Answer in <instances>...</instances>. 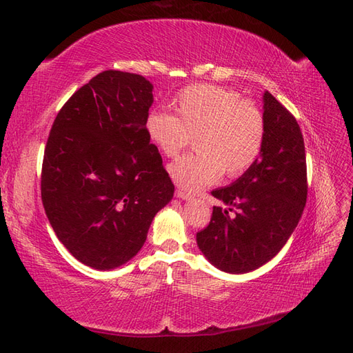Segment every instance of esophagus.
<instances>
[{
  "label": "esophagus",
  "instance_id": "34e87169",
  "mask_svg": "<svg viewBox=\"0 0 353 353\" xmlns=\"http://www.w3.org/2000/svg\"><path fill=\"white\" fill-rule=\"evenodd\" d=\"M175 196H176V197H179V199H184V201H190V199H193V194H192V193H188V192H185V190H183V188H178V190L175 192Z\"/></svg>",
  "mask_w": 353,
  "mask_h": 353
}]
</instances>
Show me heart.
<instances>
[{
	"instance_id": "heart-1",
	"label": "heart",
	"mask_w": 353,
	"mask_h": 353,
	"mask_svg": "<svg viewBox=\"0 0 353 353\" xmlns=\"http://www.w3.org/2000/svg\"><path fill=\"white\" fill-rule=\"evenodd\" d=\"M176 115L156 110L147 117V134L166 157L192 143L196 152L169 165V175L187 192L201 190L226 176H239L259 159L265 142V117L252 100L220 85L188 87L174 100Z\"/></svg>"
}]
</instances>
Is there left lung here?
I'll use <instances>...</instances> for the list:
<instances>
[{
	"mask_svg": "<svg viewBox=\"0 0 353 353\" xmlns=\"http://www.w3.org/2000/svg\"><path fill=\"white\" fill-rule=\"evenodd\" d=\"M263 117L261 157L235 183L211 192L229 210L235 208L236 216L214 206L210 225L196 234L206 259L230 274L271 261L295 230L307 201L304 137L295 117L268 91Z\"/></svg>",
	"mask_w": 353,
	"mask_h": 353,
	"instance_id": "1",
	"label": "left lung"
}]
</instances>
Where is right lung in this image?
I'll return each mask as SVG.
<instances>
[{
    "label": "right lung",
    "mask_w": 353,
    "mask_h": 353,
    "mask_svg": "<svg viewBox=\"0 0 353 353\" xmlns=\"http://www.w3.org/2000/svg\"><path fill=\"white\" fill-rule=\"evenodd\" d=\"M152 85L106 70L58 112L41 166V201L58 239L77 261L114 270L141 250L175 187L147 134Z\"/></svg>",
    "instance_id": "obj_1"
}]
</instances>
